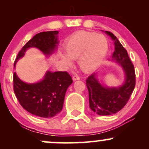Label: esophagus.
I'll list each match as a JSON object with an SVG mask.
<instances>
[{
	"mask_svg": "<svg viewBox=\"0 0 149 149\" xmlns=\"http://www.w3.org/2000/svg\"><path fill=\"white\" fill-rule=\"evenodd\" d=\"M80 77L79 76H78V75H75V76H73V80H80Z\"/></svg>",
	"mask_w": 149,
	"mask_h": 149,
	"instance_id": "esophagus-1",
	"label": "esophagus"
}]
</instances>
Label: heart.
Listing matches in <instances>:
<instances>
[{
  "label": "heart",
  "instance_id": "obj_1",
  "mask_svg": "<svg viewBox=\"0 0 149 149\" xmlns=\"http://www.w3.org/2000/svg\"><path fill=\"white\" fill-rule=\"evenodd\" d=\"M64 50L66 54L59 55L66 66H71L72 60L78 59L80 69L88 73L98 67L107 55L108 42L104 36L80 31L68 38Z\"/></svg>",
  "mask_w": 149,
  "mask_h": 149
}]
</instances>
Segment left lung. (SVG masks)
Returning a JSON list of instances; mask_svg holds the SVG:
<instances>
[{"label":"left lung","mask_w":149,"mask_h":149,"mask_svg":"<svg viewBox=\"0 0 149 149\" xmlns=\"http://www.w3.org/2000/svg\"><path fill=\"white\" fill-rule=\"evenodd\" d=\"M111 38L115 45L111 61H115L123 69L125 82L118 87L104 86L97 78L96 73L90 75L86 80L89 92L90 108L100 116L116 113L123 108L129 100L135 87V71L127 52L116 36L109 31H105Z\"/></svg>","instance_id":"obj_1"}]
</instances>
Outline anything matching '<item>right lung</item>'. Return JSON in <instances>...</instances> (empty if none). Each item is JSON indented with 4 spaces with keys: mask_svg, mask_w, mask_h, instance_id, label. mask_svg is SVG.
I'll list each match as a JSON object with an SVG mask.
<instances>
[{
    "mask_svg": "<svg viewBox=\"0 0 149 149\" xmlns=\"http://www.w3.org/2000/svg\"><path fill=\"white\" fill-rule=\"evenodd\" d=\"M57 31H43L29 40L17 54V61L24 55L30 47H36L46 56L57 49L59 43ZM72 78L66 71H47L43 79L36 83H26L13 75V87L21 106L30 113L41 118H52L62 110L65 94Z\"/></svg>",
    "mask_w": 149,
    "mask_h": 149,
    "instance_id": "right-lung-1",
    "label": "right lung"
}]
</instances>
